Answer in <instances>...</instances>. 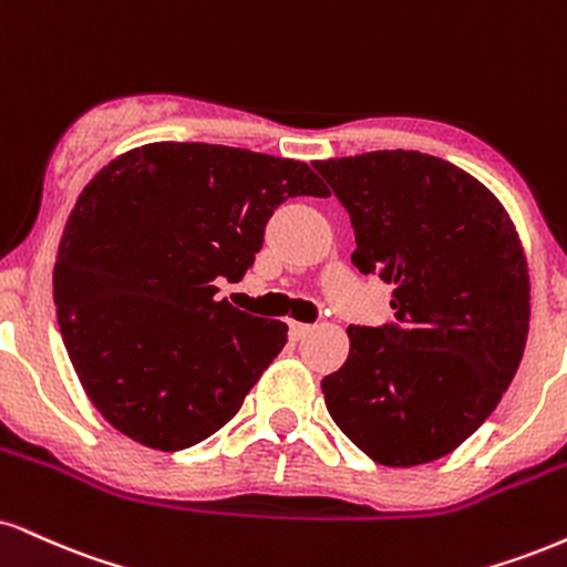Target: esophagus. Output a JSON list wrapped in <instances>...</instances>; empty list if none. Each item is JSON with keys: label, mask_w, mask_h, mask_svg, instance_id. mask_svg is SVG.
<instances>
[{"label": "esophagus", "mask_w": 567, "mask_h": 567, "mask_svg": "<svg viewBox=\"0 0 567 567\" xmlns=\"http://www.w3.org/2000/svg\"><path fill=\"white\" fill-rule=\"evenodd\" d=\"M313 330L311 324H303V322H290V338L292 340H303L309 332Z\"/></svg>", "instance_id": "esophagus-1"}]
</instances>
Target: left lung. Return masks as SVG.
Segmentation results:
<instances>
[{"label":"left lung","instance_id":"left-lung-1","mask_svg":"<svg viewBox=\"0 0 567 567\" xmlns=\"http://www.w3.org/2000/svg\"><path fill=\"white\" fill-rule=\"evenodd\" d=\"M313 168L349 210L353 264L393 285L395 309V324L349 327V359L322 380L327 412L378 465L441 460L520 367L530 279L513 218L475 176L417 150Z\"/></svg>","mask_w":567,"mask_h":567}]
</instances>
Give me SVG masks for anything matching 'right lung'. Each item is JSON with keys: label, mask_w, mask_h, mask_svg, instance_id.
<instances>
[{"label": "right lung", "mask_w": 567, "mask_h": 567, "mask_svg": "<svg viewBox=\"0 0 567 567\" xmlns=\"http://www.w3.org/2000/svg\"><path fill=\"white\" fill-rule=\"evenodd\" d=\"M330 189L301 161L206 142H153L81 189L54 261L60 336L118 433L179 452L240 412L288 324L216 301L240 282L288 197Z\"/></svg>", "instance_id": "1"}]
</instances>
